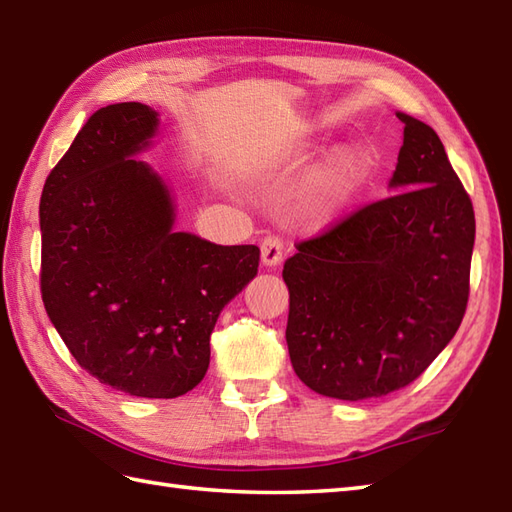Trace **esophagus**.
I'll list each match as a JSON object with an SVG mask.
<instances>
[{
  "mask_svg": "<svg viewBox=\"0 0 512 512\" xmlns=\"http://www.w3.org/2000/svg\"><path fill=\"white\" fill-rule=\"evenodd\" d=\"M281 259H283V242L275 235L266 237V240L261 242V264L266 268H275L281 264Z\"/></svg>",
  "mask_w": 512,
  "mask_h": 512,
  "instance_id": "1",
  "label": "esophagus"
}]
</instances>
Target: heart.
<instances>
[{"label": "heart", "mask_w": 512, "mask_h": 512, "mask_svg": "<svg viewBox=\"0 0 512 512\" xmlns=\"http://www.w3.org/2000/svg\"><path fill=\"white\" fill-rule=\"evenodd\" d=\"M373 178V157L360 146L336 148L307 176L299 194V218L312 231L338 224L362 198Z\"/></svg>", "instance_id": "obj_1"}]
</instances>
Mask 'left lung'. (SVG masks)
<instances>
[{"label": "left lung", "instance_id": "left-lung-1", "mask_svg": "<svg viewBox=\"0 0 512 512\" xmlns=\"http://www.w3.org/2000/svg\"><path fill=\"white\" fill-rule=\"evenodd\" d=\"M388 187L285 261L294 373L323 397L362 401L414 382L467 310L471 198L443 141L412 115Z\"/></svg>", "mask_w": 512, "mask_h": 512}]
</instances>
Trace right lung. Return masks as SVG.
Instances as JSON below:
<instances>
[{
  "label": "right lung",
  "mask_w": 512,
  "mask_h": 512,
  "mask_svg": "<svg viewBox=\"0 0 512 512\" xmlns=\"http://www.w3.org/2000/svg\"><path fill=\"white\" fill-rule=\"evenodd\" d=\"M159 135L141 102L95 111L41 196L45 312L89 375L126 395L174 399L209 368L224 305L257 275L259 248L176 231L165 178L137 159Z\"/></svg>",
  "instance_id": "add662e5"
}]
</instances>
